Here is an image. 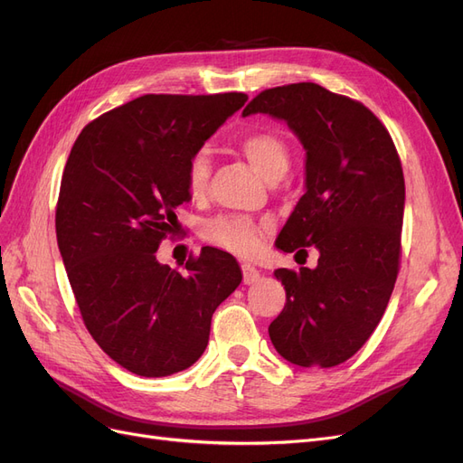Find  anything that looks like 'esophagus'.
<instances>
[{
	"mask_svg": "<svg viewBox=\"0 0 463 463\" xmlns=\"http://www.w3.org/2000/svg\"><path fill=\"white\" fill-rule=\"evenodd\" d=\"M241 269H243V284H255L260 278V272L255 269L253 264L245 262V264H241Z\"/></svg>",
	"mask_w": 463,
	"mask_h": 463,
	"instance_id": "1",
	"label": "esophagus"
}]
</instances>
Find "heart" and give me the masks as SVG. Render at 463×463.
I'll use <instances>...</instances> for the list:
<instances>
[{"label":"heart","instance_id":"1","mask_svg":"<svg viewBox=\"0 0 463 463\" xmlns=\"http://www.w3.org/2000/svg\"><path fill=\"white\" fill-rule=\"evenodd\" d=\"M240 150L250 165L269 181H278L289 167V148L279 135L272 131H255L241 138ZM210 158L204 150L194 152L187 164V189L191 197L199 199L208 189ZM269 223L243 216H220L204 223V237L240 257H255L262 249Z\"/></svg>","mask_w":463,"mask_h":463}]
</instances>
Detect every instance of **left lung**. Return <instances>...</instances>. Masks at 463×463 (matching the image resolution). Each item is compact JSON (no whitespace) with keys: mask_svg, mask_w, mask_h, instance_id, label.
<instances>
[{"mask_svg":"<svg viewBox=\"0 0 463 463\" xmlns=\"http://www.w3.org/2000/svg\"><path fill=\"white\" fill-rule=\"evenodd\" d=\"M284 119L307 150V193L279 232L284 253L318 249V266L278 269L286 305L269 326L299 367H335L365 345L394 289L405 185L394 141L373 111L317 82L259 92L243 116Z\"/></svg>","mask_w":463,"mask_h":463,"instance_id":"8db88e82","label":"left lung"}]
</instances>
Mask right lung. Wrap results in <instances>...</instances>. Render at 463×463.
Wrapping results in <instances>:
<instances>
[{
	"instance_id": "1",
	"label": "right lung",
	"mask_w": 463,
	"mask_h": 463,
	"mask_svg": "<svg viewBox=\"0 0 463 463\" xmlns=\"http://www.w3.org/2000/svg\"><path fill=\"white\" fill-rule=\"evenodd\" d=\"M245 102L243 92L138 96L90 121L67 158L55 233L69 284L94 342L138 376L191 367L243 278L226 250L203 247L181 270L156 250L191 201L189 158Z\"/></svg>"
}]
</instances>
